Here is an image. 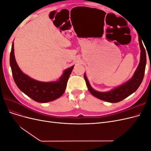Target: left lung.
<instances>
[{"label": "left lung", "instance_id": "obj_1", "mask_svg": "<svg viewBox=\"0 0 151 151\" xmlns=\"http://www.w3.org/2000/svg\"><path fill=\"white\" fill-rule=\"evenodd\" d=\"M139 42L140 47V60L139 64L137 68V70L135 72L133 77L125 84L118 87V88L114 89L109 92H98L94 90L89 84V81L87 79L86 75H84V79L88 88L91 94L97 98L101 99L103 101H105L109 103H117L122 101L127 97L139 88L140 84L142 82L144 79L145 65H146V53L145 50L142 43V39L139 36Z\"/></svg>", "mask_w": 151, "mask_h": 151}]
</instances>
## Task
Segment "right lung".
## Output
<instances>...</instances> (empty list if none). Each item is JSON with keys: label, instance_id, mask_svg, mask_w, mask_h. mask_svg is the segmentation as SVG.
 <instances>
[{"label": "right lung", "instance_id": "1", "mask_svg": "<svg viewBox=\"0 0 151 151\" xmlns=\"http://www.w3.org/2000/svg\"><path fill=\"white\" fill-rule=\"evenodd\" d=\"M10 65L14 80L22 92L38 103L53 101L64 93L67 81L74 66L65 70L60 79L56 82L44 83L34 80L24 74L18 67L14 57V43L10 54Z\"/></svg>", "mask_w": 151, "mask_h": 151}]
</instances>
